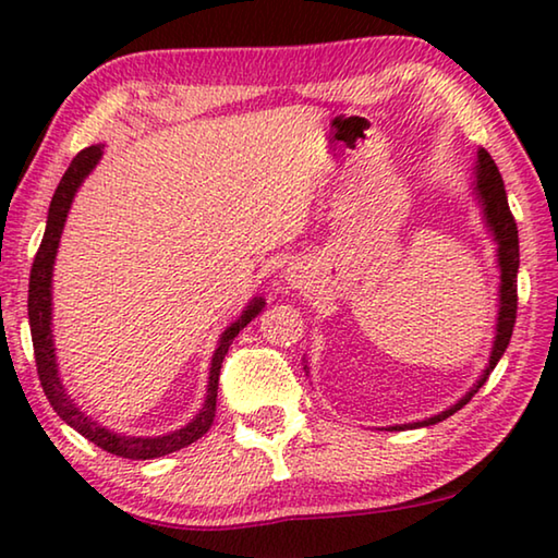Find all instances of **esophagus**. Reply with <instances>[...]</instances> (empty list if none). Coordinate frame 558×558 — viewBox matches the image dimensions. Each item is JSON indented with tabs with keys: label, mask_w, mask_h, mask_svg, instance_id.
Listing matches in <instances>:
<instances>
[{
	"label": "esophagus",
	"mask_w": 558,
	"mask_h": 558,
	"mask_svg": "<svg viewBox=\"0 0 558 558\" xmlns=\"http://www.w3.org/2000/svg\"><path fill=\"white\" fill-rule=\"evenodd\" d=\"M305 272H302V270H288V280H290V286L292 288H300L302 286V282H305Z\"/></svg>",
	"instance_id": "1"
}]
</instances>
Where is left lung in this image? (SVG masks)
Instances as JSON below:
<instances>
[{
    "label": "left lung",
    "instance_id": "left-lung-1",
    "mask_svg": "<svg viewBox=\"0 0 558 558\" xmlns=\"http://www.w3.org/2000/svg\"><path fill=\"white\" fill-rule=\"evenodd\" d=\"M472 194H475V202L480 206V214H483V223L489 233V239L495 243V263L499 270V286H497V317H495V337L493 347H489V359L485 364L483 374L477 376V381L470 386V389L460 396V399L448 405L446 411L436 415H428V418L411 421V423H396V426H386V430H411V428H426L433 423L446 421L448 415L460 411L472 396H475L487 376L493 374L499 359H502L505 349L512 339L514 329V317H517V272H519V235H517V223L514 216L509 211L507 204V192L502 174H499L497 165L493 162L485 149H477V162H475V174H472ZM302 369L310 374L307 359L302 356Z\"/></svg>",
    "mask_w": 558,
    "mask_h": 558
}]
</instances>
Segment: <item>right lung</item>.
I'll use <instances>...</instances> for the list:
<instances>
[{
    "instance_id": "1",
    "label": "right lung",
    "mask_w": 558,
    "mask_h": 558,
    "mask_svg": "<svg viewBox=\"0 0 558 558\" xmlns=\"http://www.w3.org/2000/svg\"><path fill=\"white\" fill-rule=\"evenodd\" d=\"M102 147L106 145H90L83 153L75 155L71 167L65 169L63 179L56 186V194L49 206V216H46V231L44 241L36 253L32 278H29V325H32V342H34V356L36 369H39V379L44 386L46 399L51 401L53 411L69 423L73 430H78L83 438L96 442L98 448L112 452V456L130 458V460H153L174 452L179 448L192 446L199 440L206 430L211 428L214 413H216V393H219V374L223 356L229 352L233 337L241 329L260 315L266 307V298L253 295L243 313L233 319V323L219 335V342L214 347L211 364H209V381H206V396L202 409L182 428L162 433V436H125V433L110 430L108 426H100L96 418H90L81 405L75 403L73 396L65 389L59 374V359H56V344H53V263L56 253H59L61 235L65 219H69L71 204L78 194L81 184L86 177L96 169L102 157Z\"/></svg>"
}]
</instances>
